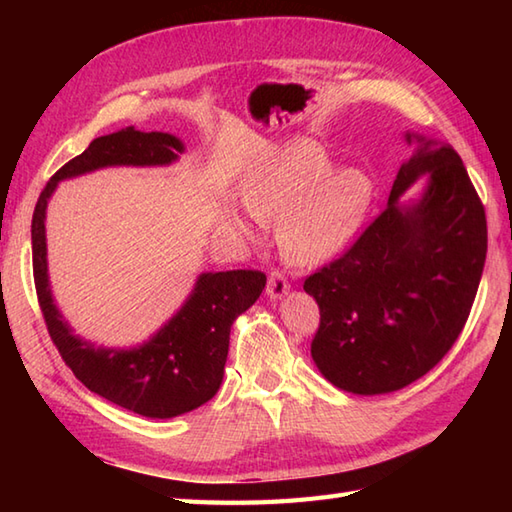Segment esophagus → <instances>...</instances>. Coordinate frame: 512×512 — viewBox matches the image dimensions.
Segmentation results:
<instances>
[{
    "label": "esophagus",
    "mask_w": 512,
    "mask_h": 512,
    "mask_svg": "<svg viewBox=\"0 0 512 512\" xmlns=\"http://www.w3.org/2000/svg\"><path fill=\"white\" fill-rule=\"evenodd\" d=\"M288 290H290V284H288V279L284 275H281V273H270L268 286H266V292H268L270 297L281 299Z\"/></svg>",
    "instance_id": "esophagus-1"
}]
</instances>
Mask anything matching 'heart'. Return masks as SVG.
I'll list each match as a JSON object with an SVG mask.
<instances>
[{
  "instance_id": "heart-1",
  "label": "heart",
  "mask_w": 512,
  "mask_h": 512,
  "mask_svg": "<svg viewBox=\"0 0 512 512\" xmlns=\"http://www.w3.org/2000/svg\"><path fill=\"white\" fill-rule=\"evenodd\" d=\"M372 200V182L361 171L330 176V160L319 147L292 143L250 178L242 189L246 211L259 222H281L279 244L303 264L339 253ZM242 233L248 226L233 217Z\"/></svg>"
}]
</instances>
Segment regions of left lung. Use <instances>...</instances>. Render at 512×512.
<instances>
[{
    "instance_id": "left-lung-1",
    "label": "left lung",
    "mask_w": 512,
    "mask_h": 512,
    "mask_svg": "<svg viewBox=\"0 0 512 512\" xmlns=\"http://www.w3.org/2000/svg\"><path fill=\"white\" fill-rule=\"evenodd\" d=\"M418 140L400 167L385 211L343 253L314 270L312 339L319 372L352 394H389L436 367L464 330L486 262V213L451 145ZM420 175L428 189L411 207L399 195Z\"/></svg>"
}]
</instances>
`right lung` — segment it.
Listing matches in <instances>:
<instances>
[{"mask_svg": "<svg viewBox=\"0 0 512 512\" xmlns=\"http://www.w3.org/2000/svg\"><path fill=\"white\" fill-rule=\"evenodd\" d=\"M182 143L171 134L134 127L94 138L81 156L54 173L32 215V273L39 308L52 343L74 376L94 394L147 418H173L209 402L222 385L228 334L266 286L262 270L204 273L182 310L154 339L134 350H105L74 336L48 286L46 206L57 182L112 165H169Z\"/></svg>", "mask_w": 512, "mask_h": 512, "instance_id": "1", "label": "right lung"}]
</instances>
